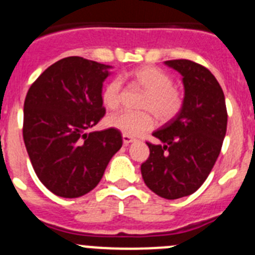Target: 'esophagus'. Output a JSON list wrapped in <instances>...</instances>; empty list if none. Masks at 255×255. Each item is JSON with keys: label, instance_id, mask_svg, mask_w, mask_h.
<instances>
[{"label": "esophagus", "instance_id": "esophagus-1", "mask_svg": "<svg viewBox=\"0 0 255 255\" xmlns=\"http://www.w3.org/2000/svg\"><path fill=\"white\" fill-rule=\"evenodd\" d=\"M122 137H123V143H125L126 146H128V145H129V143H132V142H134V141H136L133 138V137L128 136V134H123V136H122Z\"/></svg>", "mask_w": 255, "mask_h": 255}]
</instances>
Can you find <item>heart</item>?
I'll return each instance as SVG.
<instances>
[{
  "mask_svg": "<svg viewBox=\"0 0 255 255\" xmlns=\"http://www.w3.org/2000/svg\"><path fill=\"white\" fill-rule=\"evenodd\" d=\"M136 85L145 90L140 108L154 113L159 121H169L178 114L182 108V95L173 87L172 78L163 70L155 66H141L128 74ZM122 81L110 79L101 94V100L106 109L115 110L121 105ZM149 112H123L108 117L106 125L123 134L137 136L149 130L154 125L152 115Z\"/></svg>",
  "mask_w": 255,
  "mask_h": 255,
  "instance_id": "b5f03b06",
  "label": "heart"
}]
</instances>
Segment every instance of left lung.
Listing matches in <instances>:
<instances>
[{
  "instance_id": "1",
  "label": "left lung",
  "mask_w": 255,
  "mask_h": 255,
  "mask_svg": "<svg viewBox=\"0 0 255 255\" xmlns=\"http://www.w3.org/2000/svg\"><path fill=\"white\" fill-rule=\"evenodd\" d=\"M164 64L182 75V108L152 132L160 143H147L150 156L141 165L146 186L174 200L194 194L213 168L227 129L225 95L207 68L190 60Z\"/></svg>"
}]
</instances>
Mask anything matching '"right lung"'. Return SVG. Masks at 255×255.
Returning a JSON list of instances; mask_svg holds the SVG:
<instances>
[{"mask_svg":"<svg viewBox=\"0 0 255 255\" xmlns=\"http://www.w3.org/2000/svg\"><path fill=\"white\" fill-rule=\"evenodd\" d=\"M113 66L70 56L48 66L24 101L23 137L35 174L61 198H79L100 182L122 147L114 128L87 129L105 114L103 83Z\"/></svg>","mask_w":255,"mask_h":255,"instance_id":"right-lung-1","label":"right lung"}]
</instances>
